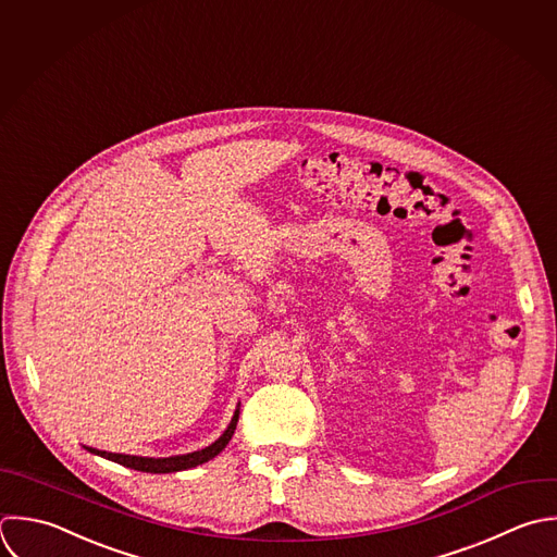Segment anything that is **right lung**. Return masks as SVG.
<instances>
[{
	"label": "right lung",
	"mask_w": 557,
	"mask_h": 557,
	"mask_svg": "<svg viewBox=\"0 0 557 557\" xmlns=\"http://www.w3.org/2000/svg\"><path fill=\"white\" fill-rule=\"evenodd\" d=\"M238 414H240V404L236 406L234 410V417L227 425V430L208 447L199 449V451H193V454H182V456H171V458H145V456H125V454H108V451H99V449H92V447H86L90 454L95 456H101L106 460H112L116 465H123L127 469H134V471H143V473H177V471H186V469H195L212 458H216L225 447L227 443L232 441L234 436V430H236V423H238Z\"/></svg>",
	"instance_id": "add662e5"
}]
</instances>
